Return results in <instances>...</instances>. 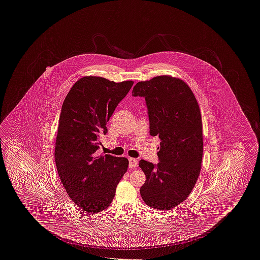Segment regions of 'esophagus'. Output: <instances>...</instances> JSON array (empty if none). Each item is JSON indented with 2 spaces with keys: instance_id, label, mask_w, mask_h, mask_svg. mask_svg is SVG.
<instances>
[{
  "instance_id": "obj_1",
  "label": "esophagus",
  "mask_w": 260,
  "mask_h": 260,
  "mask_svg": "<svg viewBox=\"0 0 260 260\" xmlns=\"http://www.w3.org/2000/svg\"><path fill=\"white\" fill-rule=\"evenodd\" d=\"M138 166V161L135 159V158H128V167L132 169L137 168Z\"/></svg>"
}]
</instances>
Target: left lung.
I'll list each match as a JSON object with an SVG mask.
<instances>
[{
    "label": "left lung",
    "mask_w": 260,
    "mask_h": 260,
    "mask_svg": "<svg viewBox=\"0 0 260 260\" xmlns=\"http://www.w3.org/2000/svg\"><path fill=\"white\" fill-rule=\"evenodd\" d=\"M133 95L145 99L150 135L161 139L160 161H139L146 175L140 195L153 209L171 210L185 201L201 172L203 126L198 102L186 83L171 76L137 83Z\"/></svg>",
    "instance_id": "obj_1"
}]
</instances>
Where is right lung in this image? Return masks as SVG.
Segmentation results:
<instances>
[{"instance_id": "add662e5", "label": "right lung", "mask_w": 260, "mask_h": 260, "mask_svg": "<svg viewBox=\"0 0 260 260\" xmlns=\"http://www.w3.org/2000/svg\"><path fill=\"white\" fill-rule=\"evenodd\" d=\"M133 81L115 83L88 76L77 81L64 99L55 142L57 173L68 196L88 213L110 206L127 159L99 155V136L127 94Z\"/></svg>"}]
</instances>
